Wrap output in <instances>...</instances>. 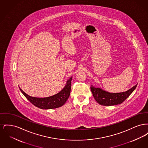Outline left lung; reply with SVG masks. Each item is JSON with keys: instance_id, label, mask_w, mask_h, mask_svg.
I'll list each match as a JSON object with an SVG mask.
<instances>
[{"instance_id": "left-lung-1", "label": "left lung", "mask_w": 148, "mask_h": 148, "mask_svg": "<svg viewBox=\"0 0 148 148\" xmlns=\"http://www.w3.org/2000/svg\"><path fill=\"white\" fill-rule=\"evenodd\" d=\"M137 85H135L127 92L118 93H111L106 92L100 88L90 87L92 94L95 100L100 105L112 106L122 103L135 89Z\"/></svg>"}]
</instances>
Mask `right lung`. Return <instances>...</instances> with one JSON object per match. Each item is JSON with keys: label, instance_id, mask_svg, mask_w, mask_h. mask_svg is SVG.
Returning <instances> with one entry per match:
<instances>
[{"label": "right lung", "instance_id": "right-lung-1", "mask_svg": "<svg viewBox=\"0 0 148 148\" xmlns=\"http://www.w3.org/2000/svg\"><path fill=\"white\" fill-rule=\"evenodd\" d=\"M72 77L67 80L63 89L53 96L47 98H36L29 96L23 92L19 87L20 90L29 101L35 106L42 109H55L63 106L69 97L71 90V83Z\"/></svg>", "mask_w": 148, "mask_h": 148}]
</instances>
